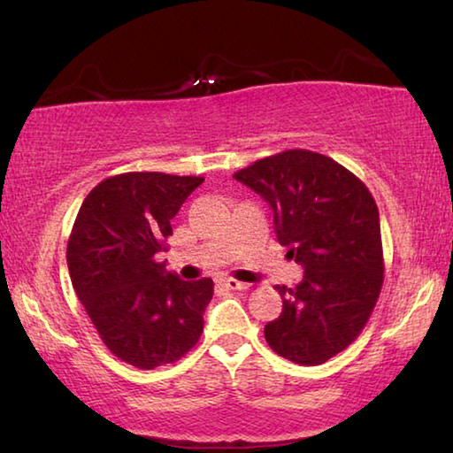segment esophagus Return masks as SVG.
<instances>
[{
    "label": "esophagus",
    "instance_id": "esophagus-1",
    "mask_svg": "<svg viewBox=\"0 0 453 453\" xmlns=\"http://www.w3.org/2000/svg\"><path fill=\"white\" fill-rule=\"evenodd\" d=\"M219 285H224L226 289H232V291H243V289H248V283L237 281V279H221Z\"/></svg>",
    "mask_w": 453,
    "mask_h": 453
}]
</instances>
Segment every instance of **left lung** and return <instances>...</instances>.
Wrapping results in <instances>:
<instances>
[{"label":"left lung","mask_w":453,"mask_h":453,"mask_svg":"<svg viewBox=\"0 0 453 453\" xmlns=\"http://www.w3.org/2000/svg\"><path fill=\"white\" fill-rule=\"evenodd\" d=\"M234 178L271 205L279 243L305 269L297 287H275L283 311L265 325V341L295 365H323L360 334L382 289L372 194L350 170L311 150L267 156Z\"/></svg>","instance_id":"1"}]
</instances>
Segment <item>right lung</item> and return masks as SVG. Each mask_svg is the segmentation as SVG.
<instances>
[{"instance_id": "obj_1", "label": "right lung", "mask_w": 453, "mask_h": 453, "mask_svg": "<svg viewBox=\"0 0 453 453\" xmlns=\"http://www.w3.org/2000/svg\"><path fill=\"white\" fill-rule=\"evenodd\" d=\"M202 182L164 172L111 176L90 190L73 226V289L106 349L136 368L176 363L202 336L213 281H182L156 257L168 248L172 218Z\"/></svg>"}]
</instances>
